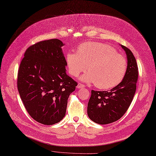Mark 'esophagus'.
I'll use <instances>...</instances> for the list:
<instances>
[{
    "mask_svg": "<svg viewBox=\"0 0 156 156\" xmlns=\"http://www.w3.org/2000/svg\"><path fill=\"white\" fill-rule=\"evenodd\" d=\"M85 87V85L82 83H78V85H77V88H83Z\"/></svg>",
    "mask_w": 156,
    "mask_h": 156,
    "instance_id": "34e87169",
    "label": "esophagus"
}]
</instances>
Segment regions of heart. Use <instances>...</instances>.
<instances>
[{"mask_svg":"<svg viewBox=\"0 0 156 156\" xmlns=\"http://www.w3.org/2000/svg\"><path fill=\"white\" fill-rule=\"evenodd\" d=\"M66 62L69 73L76 77L81 76L85 83H95L100 89H109L118 85L123 80L127 69L125 57L116 53L110 45L99 42H87L77 48L76 53L68 52Z\"/></svg>","mask_w":156,"mask_h":156,"instance_id":"heart-1","label":"heart"}]
</instances>
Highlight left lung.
Here are the masks:
<instances>
[{
	"label": "left lung",
	"instance_id": "obj_1",
	"mask_svg": "<svg viewBox=\"0 0 156 156\" xmlns=\"http://www.w3.org/2000/svg\"><path fill=\"white\" fill-rule=\"evenodd\" d=\"M120 45L125 51L128 60L123 80L109 91L92 90L88 103L89 118L100 125L109 124L119 119L128 110L135 94L138 80L135 57L129 48Z\"/></svg>",
	"mask_w": 156,
	"mask_h": 156
}]
</instances>
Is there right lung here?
I'll return each instance as SVG.
<instances>
[{
  "label": "right lung",
  "mask_w": 156,
  "mask_h": 156,
  "mask_svg": "<svg viewBox=\"0 0 156 156\" xmlns=\"http://www.w3.org/2000/svg\"><path fill=\"white\" fill-rule=\"evenodd\" d=\"M64 45L59 39L39 42L27 49L20 65V97L31 117L43 125L63 119L69 96L78 85L66 73Z\"/></svg>",
  "instance_id": "right-lung-1"
}]
</instances>
